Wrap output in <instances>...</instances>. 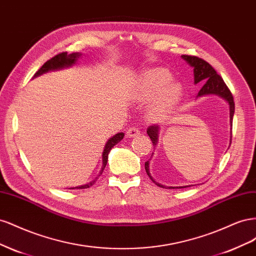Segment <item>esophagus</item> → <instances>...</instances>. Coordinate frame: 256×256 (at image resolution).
Here are the masks:
<instances>
[{
    "label": "esophagus",
    "instance_id": "1",
    "mask_svg": "<svg viewBox=\"0 0 256 256\" xmlns=\"http://www.w3.org/2000/svg\"><path fill=\"white\" fill-rule=\"evenodd\" d=\"M140 134V130H138L136 127H131V128H129L128 130H127V132H126V136H127V138H134V136H138Z\"/></svg>",
    "mask_w": 256,
    "mask_h": 256
}]
</instances>
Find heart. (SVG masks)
<instances>
[{
    "label": "heart",
    "mask_w": 256,
    "mask_h": 256,
    "mask_svg": "<svg viewBox=\"0 0 256 256\" xmlns=\"http://www.w3.org/2000/svg\"><path fill=\"white\" fill-rule=\"evenodd\" d=\"M172 74L164 68H150L143 72L134 88V99L138 102L154 100L148 116L152 120H161L171 113L182 96V86L171 82Z\"/></svg>",
    "instance_id": "heart-1"
}]
</instances>
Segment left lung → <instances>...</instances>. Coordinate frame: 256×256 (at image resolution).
<instances>
[{
    "label": "left lung",
    "instance_id": "1",
    "mask_svg": "<svg viewBox=\"0 0 256 256\" xmlns=\"http://www.w3.org/2000/svg\"><path fill=\"white\" fill-rule=\"evenodd\" d=\"M182 58L187 62V63L193 68V74H194V83H200L203 84V88L200 90L198 97H202L206 95H216L223 98L224 100H226L228 106H230V124L232 126V122H233V116L235 112V104H234V98L233 95H232L230 90L226 86V84L224 83L223 79L221 76L216 74V72L212 67L210 64H208L206 60L200 58L198 56H182ZM159 131H160V126L158 125H154L150 126L147 128V134L150 138V140L154 145L158 144V138H159ZM232 131V130H230ZM230 142H232V132H230ZM154 154V152H152ZM145 170L147 175L150 176V180L156 184L159 187H164L158 182L154 180V178L152 177L150 173V161L145 162ZM188 186H184V187H176V188H186ZM175 187H168V189H174Z\"/></svg>",
    "mask_w": 256,
    "mask_h": 256
}]
</instances>
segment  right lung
Returning <instances> with one entry per match:
<instances>
[{"instance_id":"1","label":"right lung","mask_w":256,"mask_h":256,"mask_svg":"<svg viewBox=\"0 0 256 256\" xmlns=\"http://www.w3.org/2000/svg\"><path fill=\"white\" fill-rule=\"evenodd\" d=\"M82 56V53H79V52H74V53H72V54H67V52H62V53H58V56H53L52 58H50L49 60L46 62V63L40 67V70H38L34 76H40L44 72H48L50 70H56V69H62V68H65V67H70L72 65H74L76 63V60H78V58H80V56ZM124 132H118L116 134L115 136H113L112 138H110L109 140L106 141V145H104V152H102V170H100L99 172V176L102 174L106 166V162H108V156H109V152L110 150L113 148V146L118 144L120 141L122 140L124 138ZM96 177L94 180H92L88 184H82V186H79V187H76V189H85V188H90V186L94 184L97 180ZM70 189H74V188H70Z\"/></svg>"}]
</instances>
